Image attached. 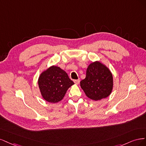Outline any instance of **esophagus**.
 <instances>
[{"instance_id":"obj_1","label":"esophagus","mask_w":146,"mask_h":146,"mask_svg":"<svg viewBox=\"0 0 146 146\" xmlns=\"http://www.w3.org/2000/svg\"><path fill=\"white\" fill-rule=\"evenodd\" d=\"M74 82L76 84H79V83L80 82V79L74 80Z\"/></svg>"}]
</instances>
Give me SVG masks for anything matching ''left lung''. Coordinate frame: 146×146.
<instances>
[{
	"instance_id": "left-lung-1",
	"label": "left lung",
	"mask_w": 146,
	"mask_h": 146,
	"mask_svg": "<svg viewBox=\"0 0 146 146\" xmlns=\"http://www.w3.org/2000/svg\"><path fill=\"white\" fill-rule=\"evenodd\" d=\"M80 84L86 96L94 101L109 96L113 86V76L110 70L98 61L88 65L86 77Z\"/></svg>"
}]
</instances>
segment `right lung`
Segmentation results:
<instances>
[{"mask_svg":"<svg viewBox=\"0 0 146 146\" xmlns=\"http://www.w3.org/2000/svg\"><path fill=\"white\" fill-rule=\"evenodd\" d=\"M74 82L67 73L60 67L53 65L42 72L38 79L42 96L51 103L60 101Z\"/></svg>","mask_w":146,"mask_h":146,"instance_id":"right-lung-1","label":"right lung"}]
</instances>
